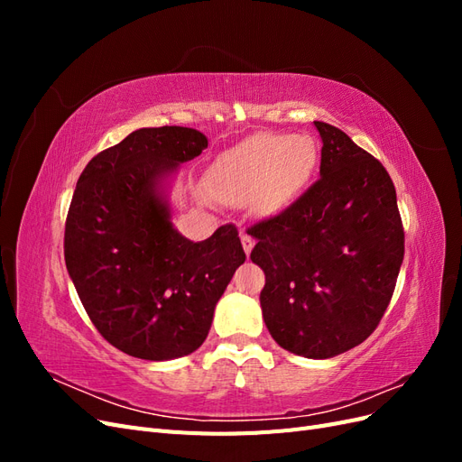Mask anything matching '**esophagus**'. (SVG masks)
Returning <instances> with one entry per match:
<instances>
[{"mask_svg": "<svg viewBox=\"0 0 462 462\" xmlns=\"http://www.w3.org/2000/svg\"><path fill=\"white\" fill-rule=\"evenodd\" d=\"M241 241H243L245 253H246V256H248L250 250H253V246H254V239H253V236H250L248 233H241Z\"/></svg>", "mask_w": 462, "mask_h": 462, "instance_id": "34e87169", "label": "esophagus"}]
</instances>
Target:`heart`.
Segmentation results:
<instances>
[{"mask_svg": "<svg viewBox=\"0 0 462 462\" xmlns=\"http://www.w3.org/2000/svg\"><path fill=\"white\" fill-rule=\"evenodd\" d=\"M318 148L309 136L258 133L216 158L208 185L227 202H250L263 212L285 208L309 183Z\"/></svg>", "mask_w": 462, "mask_h": 462, "instance_id": "1", "label": "heart"}]
</instances>
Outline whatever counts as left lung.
Instances as JSON below:
<instances>
[{"label":"left lung","mask_w":462,"mask_h":462,"mask_svg":"<svg viewBox=\"0 0 462 462\" xmlns=\"http://www.w3.org/2000/svg\"><path fill=\"white\" fill-rule=\"evenodd\" d=\"M319 179L282 214L248 229L265 273L263 321L285 351L331 358L368 339L393 297L404 256L385 167L341 129L314 121Z\"/></svg>","instance_id":"obj_1"}]
</instances>
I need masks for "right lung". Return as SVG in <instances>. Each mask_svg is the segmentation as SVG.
<instances>
[{"label": "right lung", "mask_w": 462, "mask_h": 462, "mask_svg": "<svg viewBox=\"0 0 462 462\" xmlns=\"http://www.w3.org/2000/svg\"><path fill=\"white\" fill-rule=\"evenodd\" d=\"M206 146L194 129H138L96 153L77 180L65 221L67 272L96 329L131 356L197 351L246 258L231 223L190 243L158 197L160 180Z\"/></svg>", "instance_id": "1"}]
</instances>
